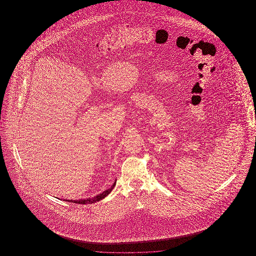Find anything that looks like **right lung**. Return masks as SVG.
I'll use <instances>...</instances> for the list:
<instances>
[{"instance_id": "add662e5", "label": "right lung", "mask_w": 256, "mask_h": 256, "mask_svg": "<svg viewBox=\"0 0 256 256\" xmlns=\"http://www.w3.org/2000/svg\"><path fill=\"white\" fill-rule=\"evenodd\" d=\"M115 183H116V182L113 183V185L110 187V189H108V190L104 191L102 194L96 196H94V198H86V200H67V202H74V204H93V202H98V200H102L104 198H106V196L110 194V192L112 191V189L114 188V186H115Z\"/></svg>"}]
</instances>
